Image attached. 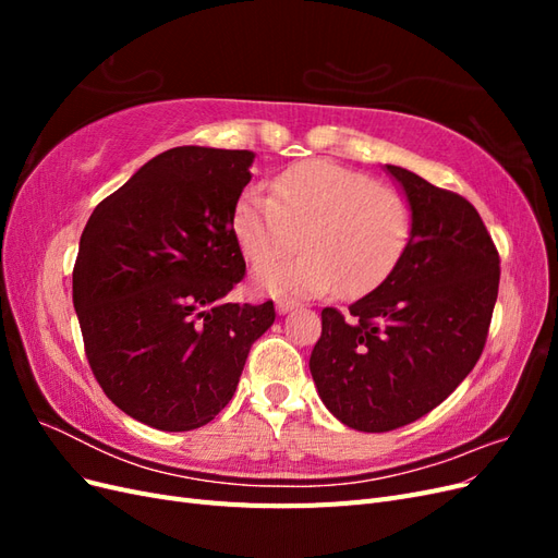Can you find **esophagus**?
<instances>
[{
	"label": "esophagus",
	"mask_w": 558,
	"mask_h": 558,
	"mask_svg": "<svg viewBox=\"0 0 558 558\" xmlns=\"http://www.w3.org/2000/svg\"><path fill=\"white\" fill-rule=\"evenodd\" d=\"M295 307H298L295 300H286V298L277 300V312H279V314H289V312L295 310Z\"/></svg>",
	"instance_id": "34e87169"
}]
</instances>
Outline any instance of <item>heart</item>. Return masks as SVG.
<instances>
[{
  "label": "heart",
  "instance_id": "heart-1",
  "mask_svg": "<svg viewBox=\"0 0 558 558\" xmlns=\"http://www.w3.org/2000/svg\"><path fill=\"white\" fill-rule=\"evenodd\" d=\"M244 258L269 295H363L393 272L412 232V209L393 185L332 160H305L275 177L272 197L246 191L232 211Z\"/></svg>",
  "mask_w": 558,
  "mask_h": 558
}]
</instances>
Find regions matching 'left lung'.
Listing matches in <instances>:
<instances>
[{
  "label": "left lung",
  "mask_w": 558,
  "mask_h": 558,
  "mask_svg": "<svg viewBox=\"0 0 558 558\" xmlns=\"http://www.w3.org/2000/svg\"><path fill=\"white\" fill-rule=\"evenodd\" d=\"M412 207V234L373 293L320 312L310 369L344 426L386 433L435 410L477 365L498 298L500 256L470 202L386 165Z\"/></svg>",
  "instance_id": "obj_1"
}]
</instances>
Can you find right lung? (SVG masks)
<instances>
[{
	"label": "right lung",
	"mask_w": 558,
	"mask_h": 558,
	"mask_svg": "<svg viewBox=\"0 0 558 558\" xmlns=\"http://www.w3.org/2000/svg\"><path fill=\"white\" fill-rule=\"evenodd\" d=\"M251 162V150L170 148L83 228L72 289L86 359L107 398L146 426L209 424L275 324L272 300H226L246 275L232 211Z\"/></svg>",
	"instance_id": "obj_1"
}]
</instances>
